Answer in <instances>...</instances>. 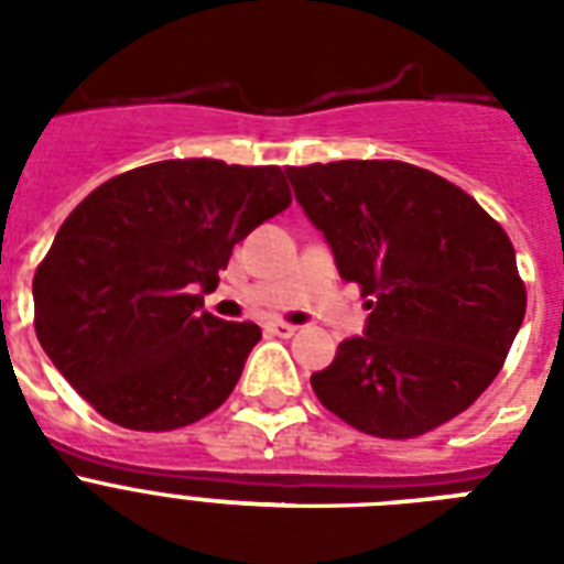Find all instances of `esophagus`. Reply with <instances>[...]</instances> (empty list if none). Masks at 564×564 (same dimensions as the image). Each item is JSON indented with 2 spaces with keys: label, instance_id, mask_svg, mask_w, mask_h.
<instances>
[{
  "label": "esophagus",
  "instance_id": "34e87169",
  "mask_svg": "<svg viewBox=\"0 0 564 564\" xmlns=\"http://www.w3.org/2000/svg\"><path fill=\"white\" fill-rule=\"evenodd\" d=\"M269 330L278 336H295V330H299V327L290 325V322H281V318H272V322H269Z\"/></svg>",
  "mask_w": 564,
  "mask_h": 564
}]
</instances>
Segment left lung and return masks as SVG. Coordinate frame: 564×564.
Here are the masks:
<instances>
[{
    "label": "left lung",
    "mask_w": 564,
    "mask_h": 564,
    "mask_svg": "<svg viewBox=\"0 0 564 564\" xmlns=\"http://www.w3.org/2000/svg\"><path fill=\"white\" fill-rule=\"evenodd\" d=\"M343 281L360 283L362 336L310 377L345 424L412 438L468 410L498 377L527 290L507 230L471 195L403 161L286 166Z\"/></svg>",
    "instance_id": "1"
}]
</instances>
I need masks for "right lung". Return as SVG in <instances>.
I'll list each match as a JSON object with an SVG mask.
<instances>
[{
	"instance_id": "obj_1",
	"label": "right lung",
	"mask_w": 564,
	"mask_h": 564,
	"mask_svg": "<svg viewBox=\"0 0 564 564\" xmlns=\"http://www.w3.org/2000/svg\"><path fill=\"white\" fill-rule=\"evenodd\" d=\"M281 166L161 161L105 181L34 272V330L75 392L128 430L187 427L234 392L254 322L204 307L230 251L286 210Z\"/></svg>"
}]
</instances>
